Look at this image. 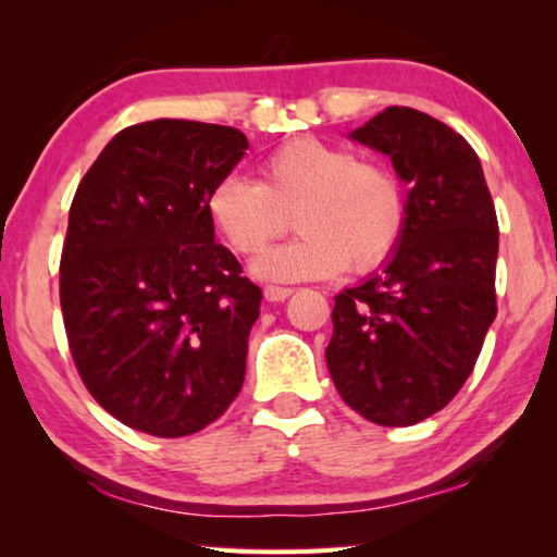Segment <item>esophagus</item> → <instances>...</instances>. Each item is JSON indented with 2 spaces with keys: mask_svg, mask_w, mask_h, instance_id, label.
I'll use <instances>...</instances> for the list:
<instances>
[{
  "mask_svg": "<svg viewBox=\"0 0 557 557\" xmlns=\"http://www.w3.org/2000/svg\"><path fill=\"white\" fill-rule=\"evenodd\" d=\"M292 287H277V285H268L265 287V299L268 301H285L287 297H292Z\"/></svg>",
  "mask_w": 557,
  "mask_h": 557,
  "instance_id": "34e87169",
  "label": "esophagus"
}]
</instances>
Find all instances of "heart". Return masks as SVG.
<instances>
[{
  "mask_svg": "<svg viewBox=\"0 0 557 557\" xmlns=\"http://www.w3.org/2000/svg\"><path fill=\"white\" fill-rule=\"evenodd\" d=\"M408 191L381 162L317 137H295L262 157L260 182L225 174L206 196V213L240 256L280 238L295 213V240L252 262L260 280H329L351 265L373 272L400 248L408 228Z\"/></svg>",
  "mask_w": 557,
  "mask_h": 557,
  "instance_id": "1",
  "label": "heart"
}]
</instances>
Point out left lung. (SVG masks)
Here are the masks:
<instances>
[{
  "label": "left lung",
  "mask_w": 557,
  "mask_h": 557,
  "mask_svg": "<svg viewBox=\"0 0 557 557\" xmlns=\"http://www.w3.org/2000/svg\"><path fill=\"white\" fill-rule=\"evenodd\" d=\"M348 137L391 157L410 211L395 256L334 297L326 366L348 408L408 428L474 371L496 317V209L474 149L425 112L385 108Z\"/></svg>",
  "instance_id": "1"
}]
</instances>
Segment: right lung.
I'll return each instance as SVG.
<instances>
[{
    "mask_svg": "<svg viewBox=\"0 0 557 557\" xmlns=\"http://www.w3.org/2000/svg\"><path fill=\"white\" fill-rule=\"evenodd\" d=\"M240 129L152 120L117 132L73 196L61 252L65 336L88 393L154 437H186L238 398L262 292L213 243L206 196Z\"/></svg>",
    "mask_w": 557,
    "mask_h": 557,
    "instance_id": "right-lung-1",
    "label": "right lung"
}]
</instances>
